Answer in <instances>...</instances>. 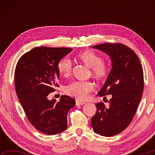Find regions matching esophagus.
<instances>
[{"label":"esophagus","mask_w":155,"mask_h":155,"mask_svg":"<svg viewBox=\"0 0 155 155\" xmlns=\"http://www.w3.org/2000/svg\"><path fill=\"white\" fill-rule=\"evenodd\" d=\"M85 104V103H84V102L82 101H76V105L78 106V105H82V104Z\"/></svg>","instance_id":"34e87169"}]
</instances>
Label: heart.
<instances>
[{
    "mask_svg": "<svg viewBox=\"0 0 155 155\" xmlns=\"http://www.w3.org/2000/svg\"><path fill=\"white\" fill-rule=\"evenodd\" d=\"M78 58L88 67L91 68L93 77L98 80H103L108 77L109 67L101 57L91 50H85L77 54ZM57 68L60 74L64 77H69L71 74L72 64L68 57H64L59 61ZM95 85L92 81H74L69 84L65 89V93L74 97L79 101H85L90 94L94 90Z\"/></svg>",
    "mask_w": 155,
    "mask_h": 155,
    "instance_id": "heart-1",
    "label": "heart"
}]
</instances>
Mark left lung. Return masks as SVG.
Masks as SVG:
<instances>
[{"label":"left lung","mask_w":155,"mask_h":155,"mask_svg":"<svg viewBox=\"0 0 155 155\" xmlns=\"http://www.w3.org/2000/svg\"><path fill=\"white\" fill-rule=\"evenodd\" d=\"M93 48L111 57L112 68L98 95L112 98L109 107L102 102L96 104L91 123L96 133L111 137L126 129L134 117L143 90V68L135 52L124 44L106 43Z\"/></svg>","instance_id":"8db88e82"}]
</instances>
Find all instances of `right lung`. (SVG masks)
I'll return each instance as SVG.
<instances>
[{"label":"right lung","mask_w":155,"mask_h":155,"mask_svg":"<svg viewBox=\"0 0 155 155\" xmlns=\"http://www.w3.org/2000/svg\"><path fill=\"white\" fill-rule=\"evenodd\" d=\"M72 50L37 47L23 54L15 67L18 98L28 121L44 134L53 135L66 129L68 113L75 105V100L68 96H61L59 102L47 98L59 87L57 64Z\"/></svg>","instance_id":"obj_1"}]
</instances>
